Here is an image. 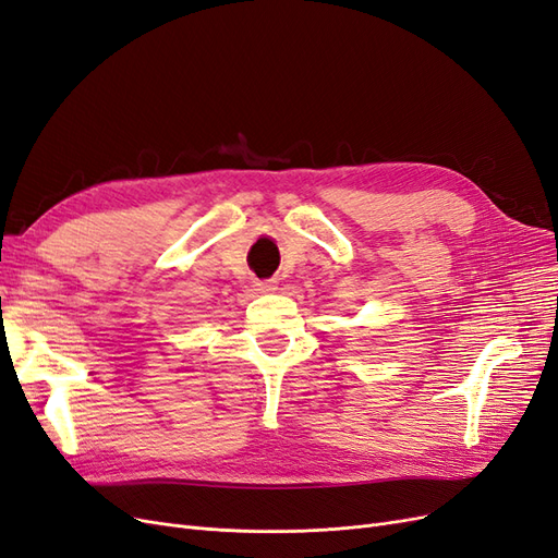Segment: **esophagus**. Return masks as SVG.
<instances>
[{"label": "esophagus", "mask_w": 558, "mask_h": 558, "mask_svg": "<svg viewBox=\"0 0 558 558\" xmlns=\"http://www.w3.org/2000/svg\"><path fill=\"white\" fill-rule=\"evenodd\" d=\"M277 289V286H275V281H263V283H258V291H275Z\"/></svg>", "instance_id": "34e87169"}]
</instances>
